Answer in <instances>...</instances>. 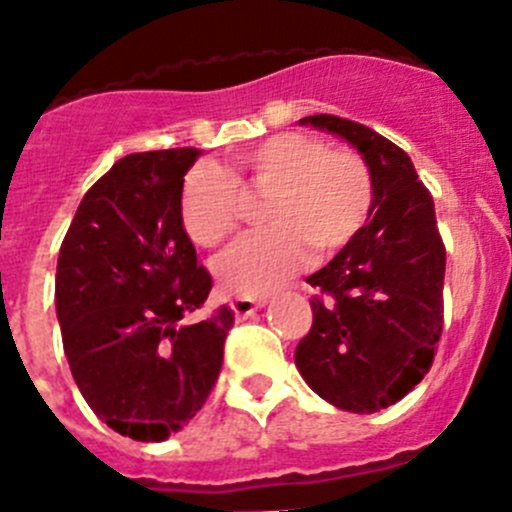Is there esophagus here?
<instances>
[{
	"label": "esophagus",
	"instance_id": "obj_1",
	"mask_svg": "<svg viewBox=\"0 0 512 512\" xmlns=\"http://www.w3.org/2000/svg\"><path fill=\"white\" fill-rule=\"evenodd\" d=\"M266 298H249V296H239L231 301V311H234L236 318H246L251 313L258 311V308L266 306Z\"/></svg>",
	"mask_w": 512,
	"mask_h": 512
}]
</instances>
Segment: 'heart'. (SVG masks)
<instances>
[{
  "label": "heart",
  "mask_w": 512,
  "mask_h": 512,
  "mask_svg": "<svg viewBox=\"0 0 512 512\" xmlns=\"http://www.w3.org/2000/svg\"><path fill=\"white\" fill-rule=\"evenodd\" d=\"M268 194L261 219L271 224L236 241L214 261L221 286L261 296L281 286L308 258L346 249L366 224L373 181L351 149H328L298 131L268 136L239 151L224 169L196 166L181 186V224L194 244L216 246L236 229L239 191Z\"/></svg>",
  "instance_id": "heart-1"
}]
</instances>
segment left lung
Segmentation results:
<instances>
[{"mask_svg":"<svg viewBox=\"0 0 512 512\" xmlns=\"http://www.w3.org/2000/svg\"><path fill=\"white\" fill-rule=\"evenodd\" d=\"M298 124L328 131L361 154L373 204L361 234L306 278L328 301H311L313 326L293 358L323 401L376 413L423 381L443 328L445 249L433 199L411 156L378 131L331 114Z\"/></svg>","mask_w":512,"mask_h":512,"instance_id":"8db88e82","label":"left lung"}]
</instances>
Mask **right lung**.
<instances>
[{"mask_svg": "<svg viewBox=\"0 0 512 512\" xmlns=\"http://www.w3.org/2000/svg\"><path fill=\"white\" fill-rule=\"evenodd\" d=\"M199 149L129 154L82 199L59 249L54 301L69 368L91 411L141 443L179 433L209 398L231 308L184 323L211 276L181 224Z\"/></svg>", "mask_w": 512, "mask_h": 512, "instance_id": "add662e5", "label": "right lung"}]
</instances>
